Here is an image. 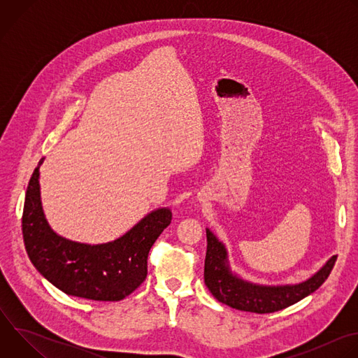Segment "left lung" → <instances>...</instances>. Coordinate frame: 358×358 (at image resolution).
<instances>
[{"label":"left lung","instance_id":"8db88e82","mask_svg":"<svg viewBox=\"0 0 358 358\" xmlns=\"http://www.w3.org/2000/svg\"><path fill=\"white\" fill-rule=\"evenodd\" d=\"M337 255L310 278L296 283L265 285L243 279L229 264L228 249L217 235L207 228V255L203 280L213 296L232 309L252 313H273L297 303L317 290L329 278Z\"/></svg>","mask_w":358,"mask_h":358}]
</instances>
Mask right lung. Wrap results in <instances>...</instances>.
Segmentation results:
<instances>
[{"label":"right lung","mask_w":358,"mask_h":358,"mask_svg":"<svg viewBox=\"0 0 358 358\" xmlns=\"http://www.w3.org/2000/svg\"><path fill=\"white\" fill-rule=\"evenodd\" d=\"M29 180L22 235L35 269L69 296L119 301L133 293L147 276L150 248L171 222V210L162 207L143 217L131 229L106 243H82L50 228L42 207L39 167Z\"/></svg>","instance_id":"add662e5"}]
</instances>
